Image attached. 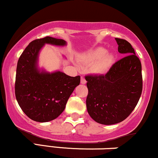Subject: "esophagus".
Listing matches in <instances>:
<instances>
[{
  "label": "esophagus",
  "instance_id": "34e87169",
  "mask_svg": "<svg viewBox=\"0 0 158 158\" xmlns=\"http://www.w3.org/2000/svg\"><path fill=\"white\" fill-rule=\"evenodd\" d=\"M81 83H82V84H86V80H85L84 77H81Z\"/></svg>",
  "mask_w": 158,
  "mask_h": 158
}]
</instances>
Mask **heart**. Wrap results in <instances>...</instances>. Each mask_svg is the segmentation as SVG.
I'll return each mask as SVG.
<instances>
[{"mask_svg":"<svg viewBox=\"0 0 158 158\" xmlns=\"http://www.w3.org/2000/svg\"><path fill=\"white\" fill-rule=\"evenodd\" d=\"M81 60L90 64L91 72L95 75H104L109 71L114 63V55L106 52L103 47H97L83 53Z\"/></svg>","mask_w":158,"mask_h":158,"instance_id":"b5f03b06","label":"heart"}]
</instances>
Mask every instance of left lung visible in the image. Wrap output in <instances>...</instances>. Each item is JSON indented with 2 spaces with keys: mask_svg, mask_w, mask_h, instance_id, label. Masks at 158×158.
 Wrapping results in <instances>:
<instances>
[{
  "mask_svg": "<svg viewBox=\"0 0 158 158\" xmlns=\"http://www.w3.org/2000/svg\"><path fill=\"white\" fill-rule=\"evenodd\" d=\"M124 55L105 75H87V112L94 121L112 125L123 121L134 110L142 93L141 63L126 40L115 38Z\"/></svg>",
  "mask_w": 158,
  "mask_h": 158,
  "instance_id": "1",
  "label": "left lung"
}]
</instances>
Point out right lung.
Segmentation results:
<instances>
[{
    "label": "right lung",
    "mask_w": 158,
    "mask_h": 158,
    "mask_svg": "<svg viewBox=\"0 0 158 158\" xmlns=\"http://www.w3.org/2000/svg\"><path fill=\"white\" fill-rule=\"evenodd\" d=\"M45 44L64 46L63 39L45 37L31 41L18 61L15 97L23 112L40 123L51 121L64 112L68 99L81 82L60 71L49 72L38 67L39 53Z\"/></svg>",
    "instance_id": "1"
}]
</instances>
